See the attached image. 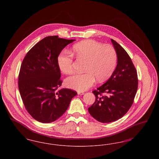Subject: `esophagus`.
<instances>
[{
  "instance_id": "obj_1",
  "label": "esophagus",
  "mask_w": 159,
  "mask_h": 159,
  "mask_svg": "<svg viewBox=\"0 0 159 159\" xmlns=\"http://www.w3.org/2000/svg\"><path fill=\"white\" fill-rule=\"evenodd\" d=\"M84 93V92H77V94H78V95H82Z\"/></svg>"
}]
</instances>
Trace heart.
Instances as JSON below:
<instances>
[{
    "label": "heart",
    "mask_w": 159,
    "mask_h": 159,
    "mask_svg": "<svg viewBox=\"0 0 159 159\" xmlns=\"http://www.w3.org/2000/svg\"><path fill=\"white\" fill-rule=\"evenodd\" d=\"M73 51L78 58L87 60L84 70L86 73L67 78L65 84L69 88L86 91L93 85L95 78L102 82L113 73L117 62V54L113 46L86 40L75 44ZM58 64L62 73L71 74L73 71V55L68 51H62L58 57Z\"/></svg>",
    "instance_id": "heart-1"
}]
</instances>
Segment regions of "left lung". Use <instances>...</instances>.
Instances as JSON below:
<instances>
[{
	"instance_id": "8db88e82",
	"label": "left lung",
	"mask_w": 159,
	"mask_h": 159,
	"mask_svg": "<svg viewBox=\"0 0 159 159\" xmlns=\"http://www.w3.org/2000/svg\"><path fill=\"white\" fill-rule=\"evenodd\" d=\"M117 57L116 69L109 79L92 92L95 101L89 113L101 123H110L121 118L134 102L138 89L135 67L126 51L111 39Z\"/></svg>"
}]
</instances>
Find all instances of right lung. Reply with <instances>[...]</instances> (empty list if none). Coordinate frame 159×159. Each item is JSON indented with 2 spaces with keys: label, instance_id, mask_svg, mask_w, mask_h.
Wrapping results in <instances>:
<instances>
[{
  "label": "right lung",
  "instance_id": "add662e5",
  "mask_svg": "<svg viewBox=\"0 0 159 159\" xmlns=\"http://www.w3.org/2000/svg\"><path fill=\"white\" fill-rule=\"evenodd\" d=\"M75 39L48 36L26 54L18 77V88L26 110L33 119L48 123L66 112L71 99L77 94L61 86L58 57Z\"/></svg>",
  "mask_w": 159,
  "mask_h": 159
}]
</instances>
